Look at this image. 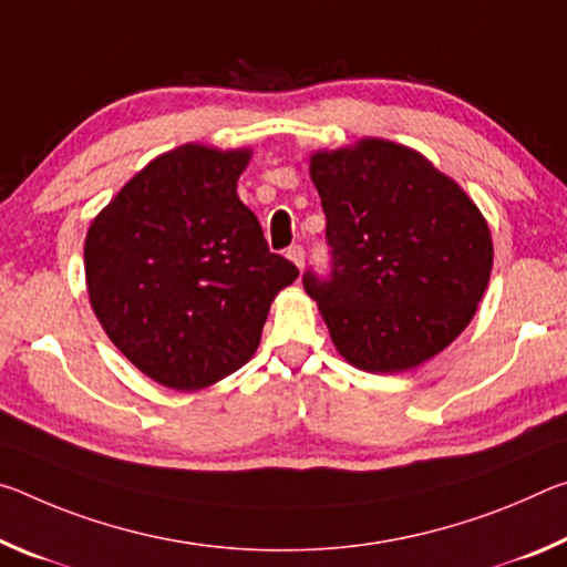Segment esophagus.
Returning a JSON list of instances; mask_svg holds the SVG:
<instances>
[{
    "label": "esophagus",
    "mask_w": 567,
    "mask_h": 567,
    "mask_svg": "<svg viewBox=\"0 0 567 567\" xmlns=\"http://www.w3.org/2000/svg\"><path fill=\"white\" fill-rule=\"evenodd\" d=\"M286 258L296 266V268H303V248L301 246H291L286 250Z\"/></svg>",
    "instance_id": "esophagus-1"
}]
</instances>
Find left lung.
<instances>
[{
    "mask_svg": "<svg viewBox=\"0 0 567 567\" xmlns=\"http://www.w3.org/2000/svg\"><path fill=\"white\" fill-rule=\"evenodd\" d=\"M331 278L303 276L333 347L371 374L416 369L467 329L493 271L480 208L422 153L361 137L309 157Z\"/></svg>",
    "mask_w": 567,
    "mask_h": 567,
    "instance_id": "obj_1",
    "label": "left lung"
}]
</instances>
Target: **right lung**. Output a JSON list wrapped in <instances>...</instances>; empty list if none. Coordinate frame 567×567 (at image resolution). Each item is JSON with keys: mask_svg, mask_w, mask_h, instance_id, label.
<instances>
[{"mask_svg": "<svg viewBox=\"0 0 567 567\" xmlns=\"http://www.w3.org/2000/svg\"><path fill=\"white\" fill-rule=\"evenodd\" d=\"M254 151L185 143L135 173L90 223L85 281L110 341L153 382L198 392L256 354L299 268L238 198Z\"/></svg>", "mask_w": 567, "mask_h": 567, "instance_id": "right-lung-1", "label": "right lung"}]
</instances>
